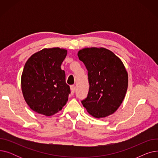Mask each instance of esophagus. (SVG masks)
Listing matches in <instances>:
<instances>
[{
    "label": "esophagus",
    "instance_id": "obj_1",
    "mask_svg": "<svg viewBox=\"0 0 158 158\" xmlns=\"http://www.w3.org/2000/svg\"><path fill=\"white\" fill-rule=\"evenodd\" d=\"M70 89H71L72 93L73 94L75 92V90H76V86H74V85L70 86Z\"/></svg>",
    "mask_w": 158,
    "mask_h": 158
}]
</instances>
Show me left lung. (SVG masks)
<instances>
[{
    "label": "left lung",
    "mask_w": 158,
    "mask_h": 158,
    "mask_svg": "<svg viewBox=\"0 0 158 158\" xmlns=\"http://www.w3.org/2000/svg\"><path fill=\"white\" fill-rule=\"evenodd\" d=\"M77 56L88 70L89 84L82 105L96 118L108 117L118 109L127 92L128 73L125 66L117 56L104 47L84 48Z\"/></svg>",
    "instance_id": "1"
}]
</instances>
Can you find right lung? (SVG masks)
Wrapping results in <instances>:
<instances>
[{
	"label": "right lung",
	"instance_id": "1",
	"mask_svg": "<svg viewBox=\"0 0 158 158\" xmlns=\"http://www.w3.org/2000/svg\"><path fill=\"white\" fill-rule=\"evenodd\" d=\"M67 50L45 48L33 54L25 64L21 76L23 98L30 108L47 117L61 111L70 93L61 65Z\"/></svg>",
	"mask_w": 158,
	"mask_h": 158
}]
</instances>
